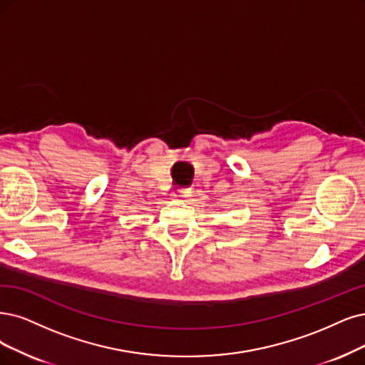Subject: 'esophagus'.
Instances as JSON below:
<instances>
[{
	"label": "esophagus",
	"mask_w": 365,
	"mask_h": 365,
	"mask_svg": "<svg viewBox=\"0 0 365 365\" xmlns=\"http://www.w3.org/2000/svg\"><path fill=\"white\" fill-rule=\"evenodd\" d=\"M173 197H174V198H180V200H183V198H187V197H190V191H187V190H179V191L175 192Z\"/></svg>",
	"instance_id": "obj_1"
}]
</instances>
